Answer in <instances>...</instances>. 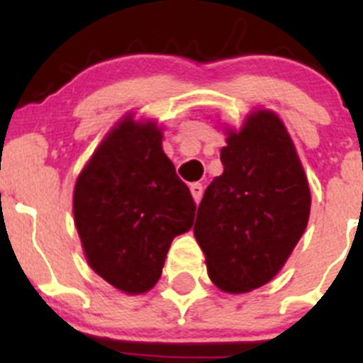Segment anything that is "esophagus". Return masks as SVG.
Masks as SVG:
<instances>
[{
  "instance_id": "34e87169",
  "label": "esophagus",
  "mask_w": 363,
  "mask_h": 363,
  "mask_svg": "<svg viewBox=\"0 0 363 363\" xmlns=\"http://www.w3.org/2000/svg\"><path fill=\"white\" fill-rule=\"evenodd\" d=\"M189 189H191V195H193V200H195L196 203L202 200V195H203V186L200 184V182H195V184L189 186Z\"/></svg>"
}]
</instances>
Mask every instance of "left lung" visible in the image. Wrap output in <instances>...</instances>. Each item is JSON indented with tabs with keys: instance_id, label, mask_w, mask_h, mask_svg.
Returning a JSON list of instances; mask_svg holds the SVG:
<instances>
[{
	"instance_id": "obj_1",
	"label": "left lung",
	"mask_w": 363,
	"mask_h": 363,
	"mask_svg": "<svg viewBox=\"0 0 363 363\" xmlns=\"http://www.w3.org/2000/svg\"><path fill=\"white\" fill-rule=\"evenodd\" d=\"M221 163L193 232L212 283L246 294L269 283L295 250L309 221V182L283 121L270 111L252 112L239 133L228 130Z\"/></svg>"
}]
</instances>
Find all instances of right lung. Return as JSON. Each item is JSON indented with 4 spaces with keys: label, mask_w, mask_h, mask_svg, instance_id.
<instances>
[{
    "label": "right lung",
    "mask_w": 363,
    "mask_h": 363,
    "mask_svg": "<svg viewBox=\"0 0 363 363\" xmlns=\"http://www.w3.org/2000/svg\"><path fill=\"white\" fill-rule=\"evenodd\" d=\"M155 123L126 116L80 172L73 216L91 269L128 295L158 283L174 237L193 226L196 205L161 147Z\"/></svg>",
    "instance_id": "1"
}]
</instances>
